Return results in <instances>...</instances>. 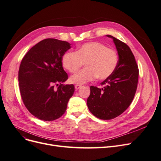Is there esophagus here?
Here are the masks:
<instances>
[{"label": "esophagus", "instance_id": "34e87169", "mask_svg": "<svg viewBox=\"0 0 161 161\" xmlns=\"http://www.w3.org/2000/svg\"><path fill=\"white\" fill-rule=\"evenodd\" d=\"M80 87H81V85H78V84L75 85V89L76 90H78V89H80Z\"/></svg>", "mask_w": 161, "mask_h": 161}]
</instances>
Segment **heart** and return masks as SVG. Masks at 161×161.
I'll use <instances>...</instances> for the list:
<instances>
[{
  "instance_id": "1",
  "label": "heart",
  "mask_w": 161,
  "mask_h": 161,
  "mask_svg": "<svg viewBox=\"0 0 161 161\" xmlns=\"http://www.w3.org/2000/svg\"><path fill=\"white\" fill-rule=\"evenodd\" d=\"M62 63L68 71L75 73L86 63V68L72 75V83L81 85L97 78L105 80L113 74L118 64L117 53L99 42L82 45L76 52L66 53Z\"/></svg>"
}]
</instances>
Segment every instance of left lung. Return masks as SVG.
Listing matches in <instances>:
<instances>
[{
  "label": "left lung",
  "mask_w": 161,
  "mask_h": 161,
  "mask_svg": "<svg viewBox=\"0 0 161 161\" xmlns=\"http://www.w3.org/2000/svg\"><path fill=\"white\" fill-rule=\"evenodd\" d=\"M118 51V64L114 72L101 83L102 88L91 86L89 110L101 120H111L122 114L131 103L137 86L139 69L130 47L112 36Z\"/></svg>",
  "instance_id": "left-lung-1"
}]
</instances>
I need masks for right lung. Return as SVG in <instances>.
I'll return each instance as SVG.
<instances>
[{
    "instance_id": "1",
    "label": "right lung",
    "mask_w": 161,
    "mask_h": 161,
    "mask_svg": "<svg viewBox=\"0 0 161 161\" xmlns=\"http://www.w3.org/2000/svg\"><path fill=\"white\" fill-rule=\"evenodd\" d=\"M69 48L67 41L46 39L33 46L21 62L18 81L22 99L30 113L41 120L61 117L74 93L73 84H62L68 78L62 58Z\"/></svg>"
}]
</instances>
